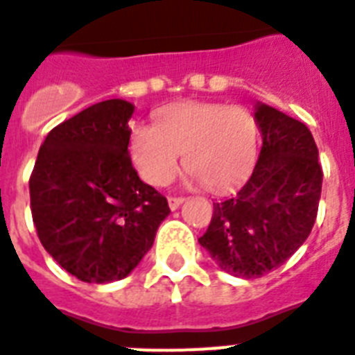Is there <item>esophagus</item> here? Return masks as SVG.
Listing matches in <instances>:
<instances>
[{
	"mask_svg": "<svg viewBox=\"0 0 355 355\" xmlns=\"http://www.w3.org/2000/svg\"><path fill=\"white\" fill-rule=\"evenodd\" d=\"M182 202H184V196H169L168 198V204L171 209H177L178 205L182 204Z\"/></svg>",
	"mask_w": 355,
	"mask_h": 355,
	"instance_id": "obj_1",
	"label": "esophagus"
}]
</instances>
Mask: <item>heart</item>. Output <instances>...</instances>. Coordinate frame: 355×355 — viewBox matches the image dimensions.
<instances>
[{
  "label": "heart",
  "mask_w": 355,
  "mask_h": 355,
  "mask_svg": "<svg viewBox=\"0 0 355 355\" xmlns=\"http://www.w3.org/2000/svg\"><path fill=\"white\" fill-rule=\"evenodd\" d=\"M258 124L243 106L187 101L166 106L155 124L130 130V155L151 186H166L177 175L180 157L195 180L223 191L245 177L256 155Z\"/></svg>",
  "instance_id": "1"
}]
</instances>
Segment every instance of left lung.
<instances>
[{
	"mask_svg": "<svg viewBox=\"0 0 355 355\" xmlns=\"http://www.w3.org/2000/svg\"><path fill=\"white\" fill-rule=\"evenodd\" d=\"M263 144L251 177L236 195L213 202L211 223L198 242L220 269L260 278L303 245L318 216L323 169L303 122L267 104L254 113Z\"/></svg>",
	"mask_w": 355,
	"mask_h": 355,
	"instance_id": "obj_1",
	"label": "left lung"
}]
</instances>
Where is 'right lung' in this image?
<instances>
[{"mask_svg": "<svg viewBox=\"0 0 355 355\" xmlns=\"http://www.w3.org/2000/svg\"><path fill=\"white\" fill-rule=\"evenodd\" d=\"M132 115V104L110 99L58 124L41 144L28 180L41 243L86 284L126 278L169 214L166 196L133 168Z\"/></svg>", "mask_w": 355, "mask_h": 355, "instance_id": "obj_1", "label": "right lung"}]
</instances>
